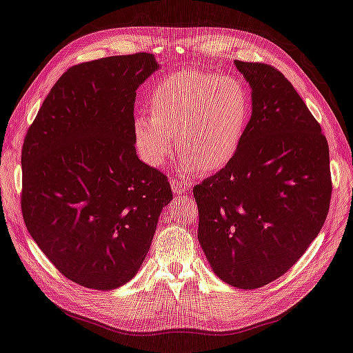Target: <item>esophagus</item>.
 <instances>
[{"label": "esophagus", "instance_id": "1", "mask_svg": "<svg viewBox=\"0 0 353 353\" xmlns=\"http://www.w3.org/2000/svg\"><path fill=\"white\" fill-rule=\"evenodd\" d=\"M172 183V189H173V193L174 194H188L189 193V189L190 186L188 185V183H183V181H177V180H170Z\"/></svg>", "mask_w": 353, "mask_h": 353}]
</instances>
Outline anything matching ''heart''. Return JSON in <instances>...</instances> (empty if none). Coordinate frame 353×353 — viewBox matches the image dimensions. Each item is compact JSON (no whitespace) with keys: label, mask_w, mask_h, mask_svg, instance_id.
Instances as JSON below:
<instances>
[{"label":"heart","mask_w":353,"mask_h":353,"mask_svg":"<svg viewBox=\"0 0 353 353\" xmlns=\"http://www.w3.org/2000/svg\"><path fill=\"white\" fill-rule=\"evenodd\" d=\"M150 115L132 122L140 159L161 168L177 144L185 152V173L219 172L231 163L251 121L247 88L232 76L180 69L167 74L151 92Z\"/></svg>","instance_id":"heart-1"}]
</instances>
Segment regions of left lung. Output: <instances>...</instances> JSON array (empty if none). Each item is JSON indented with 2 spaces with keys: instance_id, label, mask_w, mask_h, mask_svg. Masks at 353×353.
I'll return each instance as SVG.
<instances>
[{
  "instance_id": "left-lung-1",
  "label": "left lung",
  "mask_w": 353,
  "mask_h": 353,
  "mask_svg": "<svg viewBox=\"0 0 353 353\" xmlns=\"http://www.w3.org/2000/svg\"><path fill=\"white\" fill-rule=\"evenodd\" d=\"M252 114L235 159L193 188L197 239L213 272L251 290L281 277L323 226L332 196L329 145L281 72L235 60Z\"/></svg>"
}]
</instances>
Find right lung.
Listing matches in <instances>:
<instances>
[{
	"label": "right lung",
	"instance_id": "1",
	"mask_svg": "<svg viewBox=\"0 0 353 353\" xmlns=\"http://www.w3.org/2000/svg\"><path fill=\"white\" fill-rule=\"evenodd\" d=\"M159 69L150 53L70 68L24 139L26 226L52 264L86 288L114 290L139 272L173 199L132 137L135 90Z\"/></svg>",
	"mask_w": 353,
	"mask_h": 353
}]
</instances>
